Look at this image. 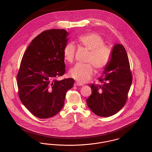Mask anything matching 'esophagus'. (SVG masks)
<instances>
[{"instance_id":"esophagus-1","label":"esophagus","mask_w":152,"mask_h":152,"mask_svg":"<svg viewBox=\"0 0 152 152\" xmlns=\"http://www.w3.org/2000/svg\"><path fill=\"white\" fill-rule=\"evenodd\" d=\"M74 85H75V86H84V84H83L80 83H79V82H77V81H76V82L75 83Z\"/></svg>"}]
</instances>
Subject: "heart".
<instances>
[{
	"label": "heart",
	"mask_w": 152,
	"mask_h": 152,
	"mask_svg": "<svg viewBox=\"0 0 152 152\" xmlns=\"http://www.w3.org/2000/svg\"><path fill=\"white\" fill-rule=\"evenodd\" d=\"M79 48H83L89 51L87 63L90 64H77L69 71V75L80 83H85L96 72H102L108 65L112 56V50L105 42L101 35L94 32H89L79 36L76 40ZM76 48L72 44H66L63 51L65 61L72 63L74 60ZM92 65H91L90 64Z\"/></svg>",
	"instance_id": "heart-1"
}]
</instances>
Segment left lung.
Segmentation results:
<instances>
[{"instance_id":"1","label":"left lung","mask_w":152,"mask_h":152,"mask_svg":"<svg viewBox=\"0 0 152 152\" xmlns=\"http://www.w3.org/2000/svg\"><path fill=\"white\" fill-rule=\"evenodd\" d=\"M99 80L100 84L89 86L92 94L87 105L97 116H112L125 105L132 82L128 55L122 44L114 46L110 61Z\"/></svg>"}]
</instances>
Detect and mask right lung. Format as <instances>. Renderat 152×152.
Listing matches in <instances>:
<instances>
[{"mask_svg":"<svg viewBox=\"0 0 152 152\" xmlns=\"http://www.w3.org/2000/svg\"><path fill=\"white\" fill-rule=\"evenodd\" d=\"M68 33L45 30L31 42L22 58L16 76L18 95L23 105L39 118L56 115L64 106L72 78L57 80L65 72L63 51Z\"/></svg>","mask_w":152,"mask_h":152,"instance_id":"1","label":"right lung"}]
</instances>
